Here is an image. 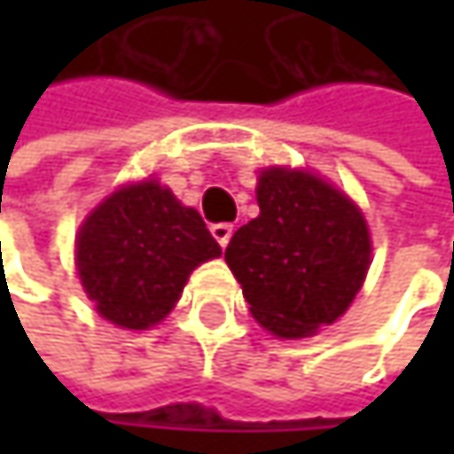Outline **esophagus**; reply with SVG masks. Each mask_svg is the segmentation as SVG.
<instances>
[{
  "label": "esophagus",
  "instance_id": "34e87169",
  "mask_svg": "<svg viewBox=\"0 0 454 454\" xmlns=\"http://www.w3.org/2000/svg\"><path fill=\"white\" fill-rule=\"evenodd\" d=\"M213 231V236H215V241L226 249V244L231 241V233H233V226L231 223H215V226L210 228Z\"/></svg>",
  "mask_w": 454,
  "mask_h": 454
}]
</instances>
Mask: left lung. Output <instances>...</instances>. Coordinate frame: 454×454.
Masks as SVG:
<instances>
[{
  "mask_svg": "<svg viewBox=\"0 0 454 454\" xmlns=\"http://www.w3.org/2000/svg\"><path fill=\"white\" fill-rule=\"evenodd\" d=\"M257 205L260 215L228 241V268L262 328L313 336L347 313L365 281V215L320 176L292 168L260 170Z\"/></svg>",
  "mask_w": 454,
  "mask_h": 454,
  "instance_id": "obj_1",
  "label": "left lung"
}]
</instances>
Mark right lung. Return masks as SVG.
Listing matches in <instances>:
<instances>
[{
    "mask_svg": "<svg viewBox=\"0 0 454 454\" xmlns=\"http://www.w3.org/2000/svg\"><path fill=\"white\" fill-rule=\"evenodd\" d=\"M221 257L202 215L146 178L121 186L75 236L78 278L97 313L131 331L168 316L192 270Z\"/></svg>",
    "mask_w": 454,
    "mask_h": 454,
    "instance_id": "right-lung-1",
    "label": "right lung"
}]
</instances>
